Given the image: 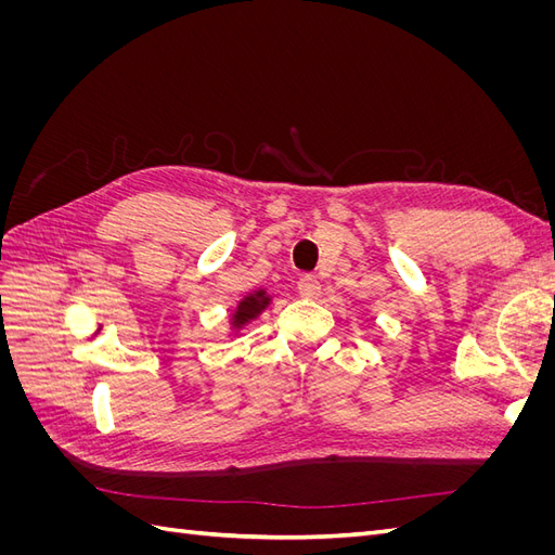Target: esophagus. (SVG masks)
Masks as SVG:
<instances>
[{
  "label": "esophagus",
  "instance_id": "34e87169",
  "mask_svg": "<svg viewBox=\"0 0 555 555\" xmlns=\"http://www.w3.org/2000/svg\"><path fill=\"white\" fill-rule=\"evenodd\" d=\"M296 289H298V294L304 296V298H317L319 294H322V284H319V280L312 278V275H304V278L298 280Z\"/></svg>",
  "mask_w": 555,
  "mask_h": 555
}]
</instances>
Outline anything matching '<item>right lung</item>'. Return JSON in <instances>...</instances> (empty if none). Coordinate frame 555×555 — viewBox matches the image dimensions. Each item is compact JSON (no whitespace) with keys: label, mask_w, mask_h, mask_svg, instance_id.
<instances>
[{"label":"right lung","mask_w":555,"mask_h":555,"mask_svg":"<svg viewBox=\"0 0 555 555\" xmlns=\"http://www.w3.org/2000/svg\"><path fill=\"white\" fill-rule=\"evenodd\" d=\"M268 300H271V298H268L263 292L249 294L245 300H241L236 314H233V326L241 328L243 324L249 322V319H255L268 306Z\"/></svg>","instance_id":"add662e5"}]
</instances>
